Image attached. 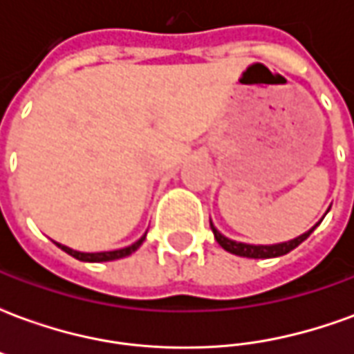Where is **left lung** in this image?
<instances>
[{"instance_id":"obj_1","label":"left lung","mask_w":354,"mask_h":354,"mask_svg":"<svg viewBox=\"0 0 354 354\" xmlns=\"http://www.w3.org/2000/svg\"><path fill=\"white\" fill-rule=\"evenodd\" d=\"M319 225V223H317ZM315 225V227H317ZM210 227H212V233H214V239L218 241V245L222 246L223 250H227V252L235 254V256H243V258H254V260H263V258H277V256H284V254H288L290 250H294L296 246H299L304 243L305 239L311 235L313 230H309L304 235H299L294 241H288V243H281V245H271V246H256V245H245V243H235V241H230V239H225L220 233V231L216 230L212 222H210Z\"/></svg>"}]
</instances>
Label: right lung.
Returning <instances> with one entry per match:
<instances>
[{"instance_id":"right-lung-1","label":"right lung","mask_w":354,"mask_h":354,"mask_svg":"<svg viewBox=\"0 0 354 354\" xmlns=\"http://www.w3.org/2000/svg\"><path fill=\"white\" fill-rule=\"evenodd\" d=\"M144 239H146V235L144 237H140L134 245L127 246V248H121V250H111V252H77V250H72V248H68V246L64 245H58L62 250H64L66 254H70V256H73L75 260L80 261H111V260H119V258H124V256H131L132 252H136L138 250V246L144 243Z\"/></svg>"}]
</instances>
